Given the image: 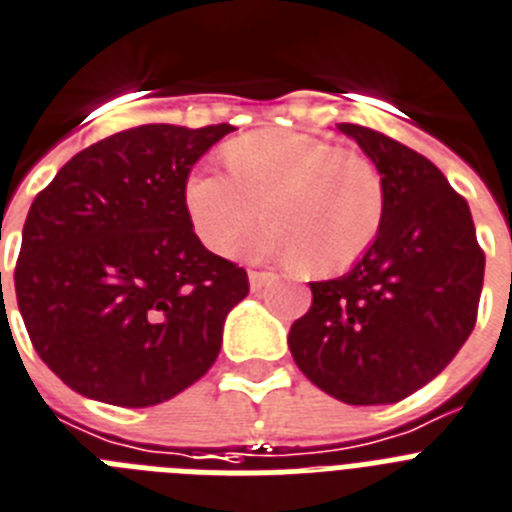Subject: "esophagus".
Instances as JSON below:
<instances>
[{
	"instance_id": "34e87169",
	"label": "esophagus",
	"mask_w": 512,
	"mask_h": 512,
	"mask_svg": "<svg viewBox=\"0 0 512 512\" xmlns=\"http://www.w3.org/2000/svg\"><path fill=\"white\" fill-rule=\"evenodd\" d=\"M274 279V274L269 272H248V285H251L253 292H259L261 287H266Z\"/></svg>"
}]
</instances>
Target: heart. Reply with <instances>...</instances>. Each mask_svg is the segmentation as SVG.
I'll use <instances>...</instances> for the list:
<instances>
[{"label":"heart","instance_id":"obj_1","mask_svg":"<svg viewBox=\"0 0 512 512\" xmlns=\"http://www.w3.org/2000/svg\"><path fill=\"white\" fill-rule=\"evenodd\" d=\"M230 173H191L183 204L196 235L227 253L261 217L251 253L329 277L373 246L386 217V183L368 155L303 131H253L227 147Z\"/></svg>","mask_w":512,"mask_h":512}]
</instances>
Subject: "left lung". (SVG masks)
Here are the masks:
<instances>
[{"label":"left lung","instance_id":"1","mask_svg":"<svg viewBox=\"0 0 512 512\" xmlns=\"http://www.w3.org/2000/svg\"><path fill=\"white\" fill-rule=\"evenodd\" d=\"M378 165L386 217L347 274L310 282L287 344L308 381L352 406L396 404L448 368L474 331L484 282L466 199L419 152L336 124Z\"/></svg>","mask_w":512,"mask_h":512}]
</instances>
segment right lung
Listing matches in <instances>:
<instances>
[{"instance_id": "add662e5", "label": "right lung", "mask_w": 512, "mask_h": 512, "mask_svg": "<svg viewBox=\"0 0 512 512\" xmlns=\"http://www.w3.org/2000/svg\"><path fill=\"white\" fill-rule=\"evenodd\" d=\"M230 131H121L77 152L30 204L17 305L41 360L72 391L155 406L217 360L248 277L196 238L183 189L191 165Z\"/></svg>"}]
</instances>
